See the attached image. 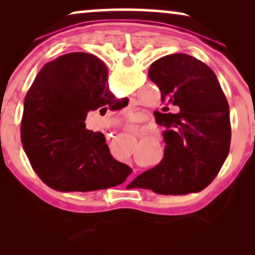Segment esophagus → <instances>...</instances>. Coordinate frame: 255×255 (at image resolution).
Instances as JSON below:
<instances>
[{
	"instance_id": "34e87169",
	"label": "esophagus",
	"mask_w": 255,
	"mask_h": 255,
	"mask_svg": "<svg viewBox=\"0 0 255 255\" xmlns=\"http://www.w3.org/2000/svg\"><path fill=\"white\" fill-rule=\"evenodd\" d=\"M128 131H130V130H128Z\"/></svg>"
}]
</instances>
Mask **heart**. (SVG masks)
<instances>
[{
  "label": "heart",
  "mask_w": 255,
  "mask_h": 255,
  "mask_svg": "<svg viewBox=\"0 0 255 255\" xmlns=\"http://www.w3.org/2000/svg\"><path fill=\"white\" fill-rule=\"evenodd\" d=\"M127 114H128V117H132V116H133V115H134V111H133V110H128Z\"/></svg>",
  "instance_id": "obj_1"
}]
</instances>
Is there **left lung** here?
<instances>
[{
  "instance_id": "1",
  "label": "left lung",
  "mask_w": 255,
  "mask_h": 255,
  "mask_svg": "<svg viewBox=\"0 0 255 255\" xmlns=\"http://www.w3.org/2000/svg\"><path fill=\"white\" fill-rule=\"evenodd\" d=\"M148 78L161 92L162 113L155 111L166 142L163 159L128 184L160 195H186L210 184L228 158L230 109L212 69L184 53L153 62ZM179 108L177 114L169 107Z\"/></svg>"
}]
</instances>
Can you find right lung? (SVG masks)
<instances>
[{"label": "right lung", "mask_w": 255, "mask_h": 255, "mask_svg": "<svg viewBox=\"0 0 255 255\" xmlns=\"http://www.w3.org/2000/svg\"><path fill=\"white\" fill-rule=\"evenodd\" d=\"M107 79L102 60L74 52L47 62L26 94L23 148L34 172L52 189L102 190L123 183L132 172L113 158L103 133L86 128L88 111L115 101Z\"/></svg>", "instance_id": "1"}]
</instances>
